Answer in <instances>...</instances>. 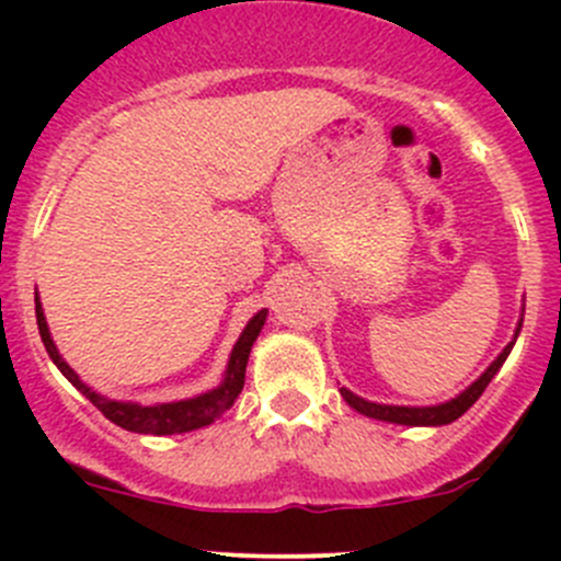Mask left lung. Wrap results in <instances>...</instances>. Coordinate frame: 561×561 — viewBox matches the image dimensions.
<instances>
[{
	"label": "left lung",
	"mask_w": 561,
	"mask_h": 561,
	"mask_svg": "<svg viewBox=\"0 0 561 561\" xmlns=\"http://www.w3.org/2000/svg\"><path fill=\"white\" fill-rule=\"evenodd\" d=\"M518 331H522V320H518L516 333H513V342L507 344V347L502 350L500 355H496L494 364H491L489 369H485L483 375H480L478 380L472 382V386H469L467 390H461V393H458L456 399L445 401V404H434V407L375 404V401L360 399V396H355L353 390H347V388H339V390H342L344 401H347V404L353 407V410H358L360 415H366V417H375V421L401 423V426H445V423H454L456 417H461L463 412H467L469 407H472L474 401L480 399V393H483V390L489 388V382L494 380V375L502 369V364H505L507 355H511L513 344H516V339H518Z\"/></svg>",
	"instance_id": "left-lung-1"
}]
</instances>
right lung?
Masks as SVG:
<instances>
[{
  "label": "right lung",
  "mask_w": 561,
  "mask_h": 561,
  "mask_svg": "<svg viewBox=\"0 0 561 561\" xmlns=\"http://www.w3.org/2000/svg\"><path fill=\"white\" fill-rule=\"evenodd\" d=\"M35 314H37V328H39V339H43L45 350H48L50 360L59 366L61 375L72 382L100 412L107 417L111 423L116 426L127 428V432H138V434H184V432H195V428L208 426V423L217 421L222 412H228L233 407V401L239 399L241 388H244V375H247V360L249 353H252V344L254 339L260 336L265 325V314L268 309H260L252 320L247 322V328L241 331L239 342H236L233 353H230L228 360V369H225L222 382L217 388L208 390V393L195 396V399H184V401H168V404H135V401H116V399H107V396H100L98 390H92L76 371L70 369L65 358L59 355L56 350L54 339H50L48 331V322H45L43 314V304L39 298H35Z\"/></svg>",
  "instance_id": "right-lung-1"
}]
</instances>
